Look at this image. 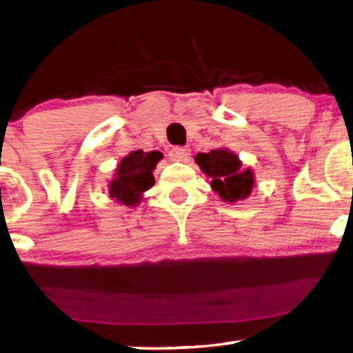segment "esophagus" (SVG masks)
<instances>
[{
  "label": "esophagus",
  "instance_id": "obj_1",
  "mask_svg": "<svg viewBox=\"0 0 353 353\" xmlns=\"http://www.w3.org/2000/svg\"><path fill=\"white\" fill-rule=\"evenodd\" d=\"M170 155L172 160H176V162H185V160H188L190 157V149L183 146H174L170 151Z\"/></svg>",
  "mask_w": 353,
  "mask_h": 353
}]
</instances>
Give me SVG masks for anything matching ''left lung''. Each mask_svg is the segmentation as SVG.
I'll use <instances>...</instances> for the list:
<instances>
[{
    "label": "left lung",
    "instance_id": "obj_1",
    "mask_svg": "<svg viewBox=\"0 0 353 353\" xmlns=\"http://www.w3.org/2000/svg\"><path fill=\"white\" fill-rule=\"evenodd\" d=\"M201 170L210 176L212 187L225 202H236L249 196L254 187L250 170H241V163L235 154L224 149L196 155Z\"/></svg>",
    "mask_w": 353,
    "mask_h": 353
}]
</instances>
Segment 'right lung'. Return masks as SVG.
<instances>
[{
	"label": "right lung",
	"mask_w": 353,
	"mask_h": 353,
	"mask_svg": "<svg viewBox=\"0 0 353 353\" xmlns=\"http://www.w3.org/2000/svg\"><path fill=\"white\" fill-rule=\"evenodd\" d=\"M162 152L139 151L130 152L126 159L118 165L117 176L110 182V196L124 205H134L140 201L141 193H145L154 185L152 171Z\"/></svg>",
	"instance_id": "1"
}]
</instances>
